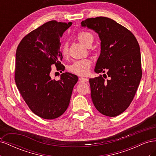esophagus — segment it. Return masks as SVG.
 Segmentation results:
<instances>
[{"instance_id": "obj_1", "label": "esophagus", "mask_w": 156, "mask_h": 156, "mask_svg": "<svg viewBox=\"0 0 156 156\" xmlns=\"http://www.w3.org/2000/svg\"><path fill=\"white\" fill-rule=\"evenodd\" d=\"M79 81H84V82H87V81H88V79L85 78V77H80Z\"/></svg>"}]
</instances>
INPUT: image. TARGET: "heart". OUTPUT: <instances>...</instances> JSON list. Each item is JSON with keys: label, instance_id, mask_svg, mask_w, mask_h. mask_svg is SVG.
Listing matches in <instances>:
<instances>
[{"label": "heart", "instance_id": "1", "mask_svg": "<svg viewBox=\"0 0 156 156\" xmlns=\"http://www.w3.org/2000/svg\"><path fill=\"white\" fill-rule=\"evenodd\" d=\"M77 39L80 43L86 47L91 45L94 41V36L90 32L87 31H81L77 34ZM62 53L64 57L68 55V47L67 43L64 44L62 48ZM92 61L89 58H84L75 60L68 66V70L71 73L80 76H85L90 68Z\"/></svg>", "mask_w": 156, "mask_h": 156}]
</instances>
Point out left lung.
Listing matches in <instances>:
<instances>
[{
	"label": "left lung",
	"mask_w": 156,
	"mask_h": 156,
	"mask_svg": "<svg viewBox=\"0 0 156 156\" xmlns=\"http://www.w3.org/2000/svg\"><path fill=\"white\" fill-rule=\"evenodd\" d=\"M81 26L97 32L101 53L95 72L103 77L90 79L91 98L101 114L114 117L125 111L133 101L142 77L140 47L130 30L105 17L88 18Z\"/></svg>",
	"instance_id": "left-lung-1"
}]
</instances>
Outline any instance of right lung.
Segmentation results:
<instances>
[{"label": "right lung", "mask_w": 156, "mask_h": 156, "mask_svg": "<svg viewBox=\"0 0 156 156\" xmlns=\"http://www.w3.org/2000/svg\"><path fill=\"white\" fill-rule=\"evenodd\" d=\"M72 25V22H47L27 34L17 48V87L30 109L42 119H55L66 111L78 81L77 75L67 72L61 74L59 81L50 76L53 64L64 70L60 37Z\"/></svg>", "instance_id": "obj_1"}]
</instances>
